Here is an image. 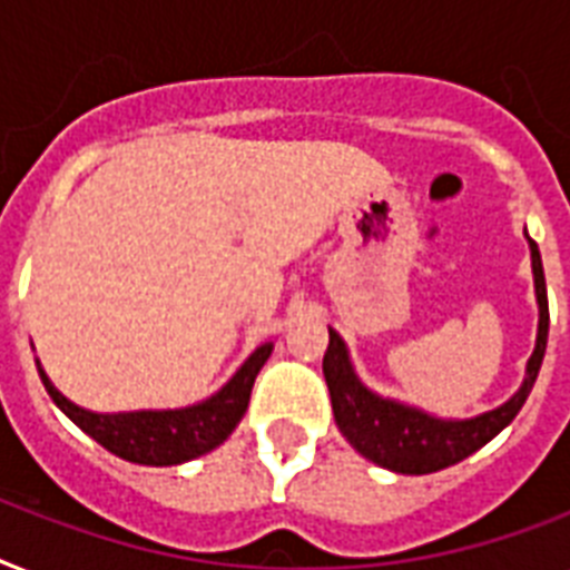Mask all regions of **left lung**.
<instances>
[{
	"instance_id": "left-lung-1",
	"label": "left lung",
	"mask_w": 570,
	"mask_h": 570,
	"mask_svg": "<svg viewBox=\"0 0 570 570\" xmlns=\"http://www.w3.org/2000/svg\"><path fill=\"white\" fill-rule=\"evenodd\" d=\"M530 239V236H527ZM532 277H535V302H539V337L532 357L527 361V379L521 390L509 402L494 411L470 416V420H441L411 407L396 399H384L366 387L355 375V366L348 361L346 343L334 328H328V352L322 357V373L328 381L331 407L340 432L364 459L375 461L379 468L407 476H423L434 470L459 464L476 450H482L491 438L503 432L512 423L518 411L530 396L532 384L539 379L544 348H548V286H544V268H541L539 245L530 239Z\"/></svg>"
}]
</instances>
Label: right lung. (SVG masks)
Masks as SVG:
<instances>
[{"instance_id": "right-lung-1", "label": "right lung", "mask_w": 570, "mask_h": 570, "mask_svg": "<svg viewBox=\"0 0 570 570\" xmlns=\"http://www.w3.org/2000/svg\"><path fill=\"white\" fill-rule=\"evenodd\" d=\"M272 343L254 348V355L236 370L218 393L189 407H174V411H124V414H97L88 407H79L67 396H61L49 375L38 373L43 387L61 411L73 420L85 434L115 452L118 459L132 464H150V468H171L183 464L197 455L213 452L222 446L239 420L248 411L250 387L272 355Z\"/></svg>"}]
</instances>
